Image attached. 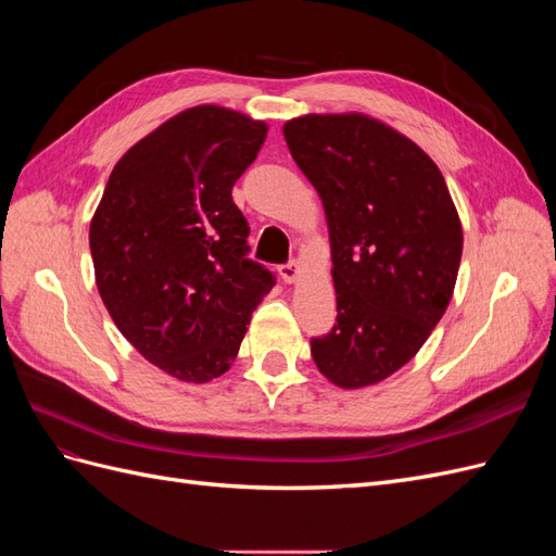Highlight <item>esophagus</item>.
I'll return each instance as SVG.
<instances>
[{"label": "esophagus", "mask_w": 556, "mask_h": 556, "mask_svg": "<svg viewBox=\"0 0 556 556\" xmlns=\"http://www.w3.org/2000/svg\"><path fill=\"white\" fill-rule=\"evenodd\" d=\"M278 274L285 282H294L299 276V262H288V264H280L278 266Z\"/></svg>", "instance_id": "obj_1"}]
</instances>
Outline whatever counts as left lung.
Returning <instances> with one entry per match:
<instances>
[{
	"label": "left lung",
	"mask_w": 556,
	"mask_h": 556,
	"mask_svg": "<svg viewBox=\"0 0 556 556\" xmlns=\"http://www.w3.org/2000/svg\"><path fill=\"white\" fill-rule=\"evenodd\" d=\"M327 213L336 325L311 339L345 390L410 362L443 317L462 262V223L439 166L374 117L304 115L282 127Z\"/></svg>",
	"instance_id": "1"
}]
</instances>
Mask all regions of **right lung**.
<instances>
[{
  "instance_id": "obj_1",
  "label": "right lung",
  "mask_w": 556,
  "mask_h": 556,
  "mask_svg": "<svg viewBox=\"0 0 556 556\" xmlns=\"http://www.w3.org/2000/svg\"><path fill=\"white\" fill-rule=\"evenodd\" d=\"M266 125L194 106L115 164L90 225L97 290L141 355L185 382L223 376L250 315L276 285L248 257V220L231 188L255 162Z\"/></svg>"
}]
</instances>
